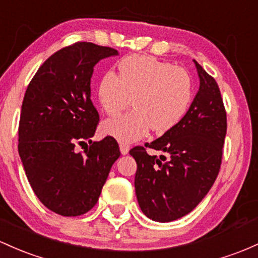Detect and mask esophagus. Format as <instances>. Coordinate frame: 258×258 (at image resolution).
<instances>
[{
	"mask_svg": "<svg viewBox=\"0 0 258 258\" xmlns=\"http://www.w3.org/2000/svg\"><path fill=\"white\" fill-rule=\"evenodd\" d=\"M128 151H130V146H127V144H123V143L120 144V152H121V154L126 155L127 153H128Z\"/></svg>",
	"mask_w": 258,
	"mask_h": 258,
	"instance_id": "1",
	"label": "esophagus"
}]
</instances>
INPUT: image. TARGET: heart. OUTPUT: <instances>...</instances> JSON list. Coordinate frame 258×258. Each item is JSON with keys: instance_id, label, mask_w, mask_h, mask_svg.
<instances>
[{"instance_id": "b5f03b06", "label": "heart", "mask_w": 258, "mask_h": 258, "mask_svg": "<svg viewBox=\"0 0 258 258\" xmlns=\"http://www.w3.org/2000/svg\"><path fill=\"white\" fill-rule=\"evenodd\" d=\"M117 70L118 77L107 73L99 82V103L106 114L116 115L134 98L135 110L107 120L104 134L118 142L132 143L151 127L155 134H164L179 123L192 98L187 71L146 55L124 57Z\"/></svg>"}]
</instances>
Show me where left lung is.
<instances>
[{
	"label": "left lung",
	"mask_w": 258,
	"mask_h": 258,
	"mask_svg": "<svg viewBox=\"0 0 258 258\" xmlns=\"http://www.w3.org/2000/svg\"><path fill=\"white\" fill-rule=\"evenodd\" d=\"M200 89L176 126L146 147L163 153L149 155L144 147L130 154L137 163L136 196L149 219L168 223L186 216L213 186L226 135V112L216 79L200 63Z\"/></svg>",
	"instance_id": "1"
}]
</instances>
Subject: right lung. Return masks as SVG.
I'll list each match as a JSON object with an SVG mask.
<instances>
[{
  "label": "right lung",
  "mask_w": 258,
  "mask_h": 258,
  "mask_svg": "<svg viewBox=\"0 0 258 258\" xmlns=\"http://www.w3.org/2000/svg\"><path fill=\"white\" fill-rule=\"evenodd\" d=\"M117 55L111 47L76 42L51 55L25 92L19 157L34 194L60 216H82L97 205L110 169L121 154L110 136L92 141L99 114L90 99L94 66ZM87 142L90 147L78 152L77 146Z\"/></svg>",
  "instance_id": "obj_1"
}]
</instances>
